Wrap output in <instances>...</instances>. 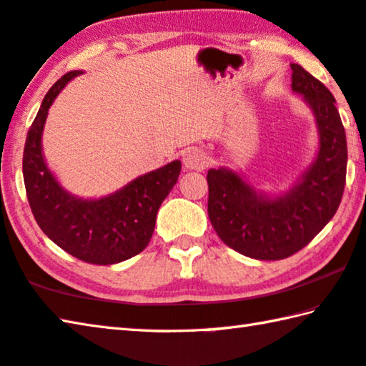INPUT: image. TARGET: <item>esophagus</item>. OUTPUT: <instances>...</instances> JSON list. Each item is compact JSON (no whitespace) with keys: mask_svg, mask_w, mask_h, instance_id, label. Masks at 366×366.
<instances>
[{"mask_svg":"<svg viewBox=\"0 0 366 366\" xmlns=\"http://www.w3.org/2000/svg\"><path fill=\"white\" fill-rule=\"evenodd\" d=\"M182 163H184V166L187 169L200 171V169H203L207 166L208 158H207V154H205V152L202 150V148L192 147V148H189L187 152L184 153Z\"/></svg>","mask_w":366,"mask_h":366,"instance_id":"obj_1","label":"esophagus"}]
</instances>
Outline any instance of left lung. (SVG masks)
<instances>
[{
  "label": "left lung",
  "mask_w": 366,
  "mask_h": 366,
  "mask_svg": "<svg viewBox=\"0 0 366 366\" xmlns=\"http://www.w3.org/2000/svg\"><path fill=\"white\" fill-rule=\"evenodd\" d=\"M292 90L302 94L317 117L320 152L302 181L287 194H257L229 169H209L208 216L227 247L255 259H282L312 242L336 214L347 172V142L334 97L299 64Z\"/></svg>",
  "instance_id": "left-lung-1"
}]
</instances>
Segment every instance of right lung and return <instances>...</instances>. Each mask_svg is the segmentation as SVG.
<instances>
[{
  "label": "right lung",
  "mask_w": 366,
  "mask_h": 366,
  "mask_svg": "<svg viewBox=\"0 0 366 366\" xmlns=\"http://www.w3.org/2000/svg\"><path fill=\"white\" fill-rule=\"evenodd\" d=\"M79 74H64L43 98L24 147V184L36 224L54 244L85 263L114 264L135 257L150 242L157 213L177 182L181 161L140 176L100 200L67 194L46 168L41 132L54 98Z\"/></svg>",
  "instance_id": "1"
}]
</instances>
